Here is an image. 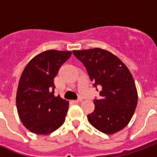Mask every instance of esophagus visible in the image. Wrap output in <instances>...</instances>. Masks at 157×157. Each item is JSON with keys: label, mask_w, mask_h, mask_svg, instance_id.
I'll return each instance as SVG.
<instances>
[{"label": "esophagus", "mask_w": 157, "mask_h": 157, "mask_svg": "<svg viewBox=\"0 0 157 157\" xmlns=\"http://www.w3.org/2000/svg\"><path fill=\"white\" fill-rule=\"evenodd\" d=\"M74 102H75V103H78V102H82V99L79 98V99H77V100H75V101H74Z\"/></svg>", "instance_id": "34e87169"}]
</instances>
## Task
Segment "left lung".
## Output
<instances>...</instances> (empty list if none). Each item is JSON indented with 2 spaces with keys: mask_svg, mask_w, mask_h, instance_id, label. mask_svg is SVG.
<instances>
[{
  "mask_svg": "<svg viewBox=\"0 0 157 157\" xmlns=\"http://www.w3.org/2000/svg\"><path fill=\"white\" fill-rule=\"evenodd\" d=\"M84 65L100 99H94V111L89 123L99 131L112 135L127 126L135 111L138 94L131 73L112 53L100 48L74 50Z\"/></svg>",
  "mask_w": 157,
  "mask_h": 157,
  "instance_id": "8db88e82",
  "label": "left lung"
}]
</instances>
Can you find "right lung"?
Here are the masks:
<instances>
[{
    "label": "right lung",
    "instance_id": "add662e5",
    "mask_svg": "<svg viewBox=\"0 0 157 157\" xmlns=\"http://www.w3.org/2000/svg\"><path fill=\"white\" fill-rule=\"evenodd\" d=\"M71 51L47 50L29 62L20 77L17 109L22 124L37 135H48L65 120L69 102L55 96L54 79Z\"/></svg>",
    "mask_w": 157,
    "mask_h": 157
}]
</instances>
